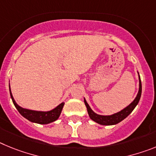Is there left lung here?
<instances>
[{
	"label": "left lung",
	"instance_id": "obj_1",
	"mask_svg": "<svg viewBox=\"0 0 156 156\" xmlns=\"http://www.w3.org/2000/svg\"><path fill=\"white\" fill-rule=\"evenodd\" d=\"M141 90H142L141 81H140V76H139V90L137 94V97L135 98L134 100L129 105L126 106V108L121 110L120 112H118L116 113H114L110 115H101L95 113L90 108V107L89 106V105L87 104V101L84 98V103L87 107V109L88 115H89V116H90V118L92 120L96 122L98 124L104 125V126H110V125L117 124V123H119L122 120H123L125 118H126L129 114L131 113L132 111L134 109L135 107L138 104L140 98V95H141Z\"/></svg>",
	"mask_w": 156,
	"mask_h": 156
}]
</instances>
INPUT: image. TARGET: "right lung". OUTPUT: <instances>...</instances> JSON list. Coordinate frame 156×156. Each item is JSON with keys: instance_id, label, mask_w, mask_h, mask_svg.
Instances as JSON below:
<instances>
[{"instance_id": "1", "label": "right lung", "mask_w": 156, "mask_h": 156, "mask_svg": "<svg viewBox=\"0 0 156 156\" xmlns=\"http://www.w3.org/2000/svg\"><path fill=\"white\" fill-rule=\"evenodd\" d=\"M9 90H10V95L12 101H13L14 105L16 106V108H17L19 113L30 122L39 123V124H48V123H51L54 121L57 120L58 119V117L60 116V114H61L63 106L65 105L64 102L61 103L56 108L48 112L34 111V110L27 109V108H23L20 107L16 102V101H15L13 96H12V91H11L10 84H9Z\"/></svg>"}]
</instances>
